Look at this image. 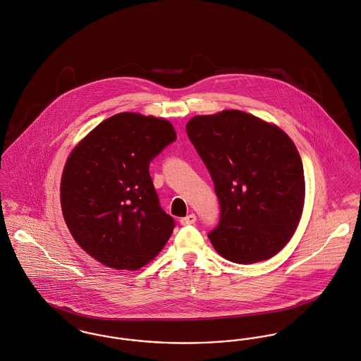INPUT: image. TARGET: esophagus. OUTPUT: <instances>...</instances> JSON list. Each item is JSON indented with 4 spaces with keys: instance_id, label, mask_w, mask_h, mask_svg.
Here are the masks:
<instances>
[{
    "instance_id": "34e87169",
    "label": "esophagus",
    "mask_w": 361,
    "mask_h": 361,
    "mask_svg": "<svg viewBox=\"0 0 361 361\" xmlns=\"http://www.w3.org/2000/svg\"><path fill=\"white\" fill-rule=\"evenodd\" d=\"M195 222H196V215H195V214H190V215H187V216H184V218L180 219V224H181L183 226L193 225Z\"/></svg>"
}]
</instances>
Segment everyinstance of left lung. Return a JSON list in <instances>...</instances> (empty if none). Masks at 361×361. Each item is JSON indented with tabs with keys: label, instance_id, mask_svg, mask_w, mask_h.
<instances>
[{
	"label": "left lung",
	"instance_id": "left-lung-1",
	"mask_svg": "<svg viewBox=\"0 0 361 361\" xmlns=\"http://www.w3.org/2000/svg\"><path fill=\"white\" fill-rule=\"evenodd\" d=\"M187 133L221 206L209 234L215 251L240 264L278 254L296 232L305 199L293 140L276 124L233 109L192 117Z\"/></svg>",
	"mask_w": 361,
	"mask_h": 361
}]
</instances>
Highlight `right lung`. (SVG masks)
Listing matches in <instances>:
<instances>
[{
  "mask_svg": "<svg viewBox=\"0 0 361 361\" xmlns=\"http://www.w3.org/2000/svg\"><path fill=\"white\" fill-rule=\"evenodd\" d=\"M176 137L168 120L124 111L98 124L66 158L60 187L65 224L104 266L139 270L168 243L174 221L159 206L149 165Z\"/></svg>",
  "mask_w": 361,
  "mask_h": 361,
  "instance_id": "right-lung-1",
  "label": "right lung"
}]
</instances>
